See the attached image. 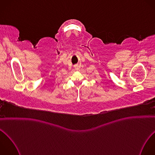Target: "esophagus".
<instances>
[{
  "instance_id": "esophagus-1",
  "label": "esophagus",
  "mask_w": 155,
  "mask_h": 155,
  "mask_svg": "<svg viewBox=\"0 0 155 155\" xmlns=\"http://www.w3.org/2000/svg\"><path fill=\"white\" fill-rule=\"evenodd\" d=\"M74 68H75V69H78V66L77 65H76Z\"/></svg>"
}]
</instances>
